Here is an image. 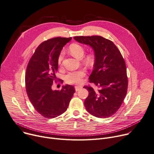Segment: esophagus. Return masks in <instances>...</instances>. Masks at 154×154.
Returning <instances> with one entry per match:
<instances>
[{
    "instance_id": "1",
    "label": "esophagus",
    "mask_w": 154,
    "mask_h": 154,
    "mask_svg": "<svg viewBox=\"0 0 154 154\" xmlns=\"http://www.w3.org/2000/svg\"><path fill=\"white\" fill-rule=\"evenodd\" d=\"M82 88V86H75V91H79L80 89H81Z\"/></svg>"
}]
</instances>
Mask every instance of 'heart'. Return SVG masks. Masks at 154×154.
I'll use <instances>...</instances> for the list:
<instances>
[{
  "label": "heart",
  "mask_w": 154,
  "mask_h": 154,
  "mask_svg": "<svg viewBox=\"0 0 154 154\" xmlns=\"http://www.w3.org/2000/svg\"><path fill=\"white\" fill-rule=\"evenodd\" d=\"M69 50L70 53L74 57L77 59H82L84 54V48L79 44L74 43L72 44L69 47ZM64 57V52L61 51L59 55L57 62L59 65H60ZM94 58L91 55H88L85 58V62L90 65L93 63ZM86 75L85 71L83 69H80L78 70L71 71L68 72L64 77L66 82L69 84H79L81 83L82 81L83 77Z\"/></svg>",
  "instance_id": "b5f03b06"
}]
</instances>
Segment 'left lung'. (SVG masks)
Segmentation results:
<instances>
[{
  "label": "left lung",
  "instance_id": "left-lung-1",
  "mask_svg": "<svg viewBox=\"0 0 154 154\" xmlns=\"http://www.w3.org/2000/svg\"><path fill=\"white\" fill-rule=\"evenodd\" d=\"M80 43L88 45L94 51V70L89 82L100 87L98 91L89 86L84 101L90 114L100 118H109L119 109L126 95L128 77L125 61L111 41L100 36H75Z\"/></svg>",
  "mask_w": 154,
  "mask_h": 154
}]
</instances>
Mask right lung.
I'll use <instances>...</instances> for the list:
<instances>
[{
    "instance_id": "right-lung-1",
    "label": "right lung",
    "mask_w": 154,
    "mask_h": 154,
    "mask_svg": "<svg viewBox=\"0 0 154 154\" xmlns=\"http://www.w3.org/2000/svg\"><path fill=\"white\" fill-rule=\"evenodd\" d=\"M71 39V37H57L43 42L26 67L25 85L28 98L38 113L46 118L64 113L75 91L70 85L63 86L60 90H53L51 87L56 79L59 55Z\"/></svg>"
}]
</instances>
